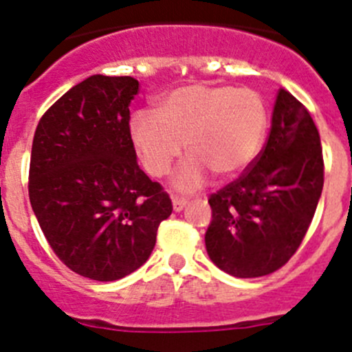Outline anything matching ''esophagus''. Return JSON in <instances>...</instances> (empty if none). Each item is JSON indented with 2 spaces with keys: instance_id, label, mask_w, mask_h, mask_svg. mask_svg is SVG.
<instances>
[{
  "instance_id": "34e87169",
  "label": "esophagus",
  "mask_w": 352,
  "mask_h": 352,
  "mask_svg": "<svg viewBox=\"0 0 352 352\" xmlns=\"http://www.w3.org/2000/svg\"><path fill=\"white\" fill-rule=\"evenodd\" d=\"M172 202H173V211H177V212L182 211V209L189 204V201H187L186 197H177V196L173 197Z\"/></svg>"
}]
</instances>
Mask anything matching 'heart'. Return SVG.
<instances>
[{
	"label": "heart",
	"mask_w": 352,
	"mask_h": 352,
	"mask_svg": "<svg viewBox=\"0 0 352 352\" xmlns=\"http://www.w3.org/2000/svg\"><path fill=\"white\" fill-rule=\"evenodd\" d=\"M267 131V107L250 88L192 83L172 90L158 110H138L129 122L131 141L144 168L163 177L187 151L175 175L180 190L199 189L209 173L232 179L258 155Z\"/></svg>",
	"instance_id": "1"
}]
</instances>
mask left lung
<instances>
[{"label":"left lung","instance_id":"obj_1","mask_svg":"<svg viewBox=\"0 0 352 352\" xmlns=\"http://www.w3.org/2000/svg\"><path fill=\"white\" fill-rule=\"evenodd\" d=\"M324 189V155L308 109L279 90L262 151L242 175L208 199L206 250L235 278L278 271L298 250Z\"/></svg>","mask_w":352,"mask_h":352}]
</instances>
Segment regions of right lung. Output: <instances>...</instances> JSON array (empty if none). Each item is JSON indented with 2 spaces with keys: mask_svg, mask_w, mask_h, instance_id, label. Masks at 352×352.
Masks as SVG:
<instances>
[{
  "mask_svg": "<svg viewBox=\"0 0 352 352\" xmlns=\"http://www.w3.org/2000/svg\"><path fill=\"white\" fill-rule=\"evenodd\" d=\"M131 76L94 74L56 100L37 124L28 197L59 261L94 281L140 269L172 199L140 168L129 134Z\"/></svg>",
  "mask_w": 352,
  "mask_h": 352,
  "instance_id": "right-lung-1",
  "label": "right lung"
}]
</instances>
